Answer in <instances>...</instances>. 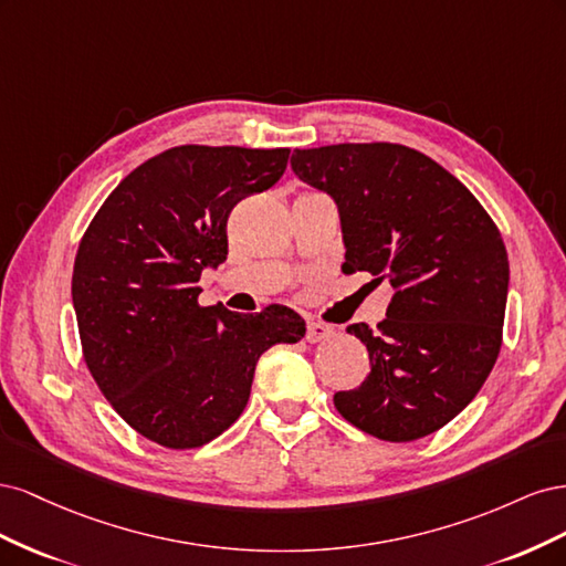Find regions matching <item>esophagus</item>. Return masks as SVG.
<instances>
[{"label": "esophagus", "mask_w": 566, "mask_h": 566, "mask_svg": "<svg viewBox=\"0 0 566 566\" xmlns=\"http://www.w3.org/2000/svg\"><path fill=\"white\" fill-rule=\"evenodd\" d=\"M328 337H333V328L331 325H325V323H318V321H310L306 323V342H321V339H328Z\"/></svg>", "instance_id": "34e87169"}]
</instances>
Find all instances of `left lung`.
Wrapping results in <instances>:
<instances>
[{
  "instance_id": "8db88e82",
  "label": "left lung",
  "mask_w": 566,
  "mask_h": 566,
  "mask_svg": "<svg viewBox=\"0 0 566 566\" xmlns=\"http://www.w3.org/2000/svg\"><path fill=\"white\" fill-rule=\"evenodd\" d=\"M293 172L337 205L347 273L391 283L378 331L347 325L370 373L335 408L385 441L437 432L465 408L499 358L510 264L476 198L432 158L399 144L295 150Z\"/></svg>"
}]
</instances>
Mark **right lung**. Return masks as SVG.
<instances>
[{"label":"right lung","mask_w":566,"mask_h":566,"mask_svg":"<svg viewBox=\"0 0 566 566\" xmlns=\"http://www.w3.org/2000/svg\"><path fill=\"white\" fill-rule=\"evenodd\" d=\"M287 148L177 146L117 184L84 233L73 306L84 361L119 418L167 449H196L238 420L260 356L300 342L304 318L200 306L198 281L229 254L235 202L262 193Z\"/></svg>","instance_id":"right-lung-1"}]
</instances>
